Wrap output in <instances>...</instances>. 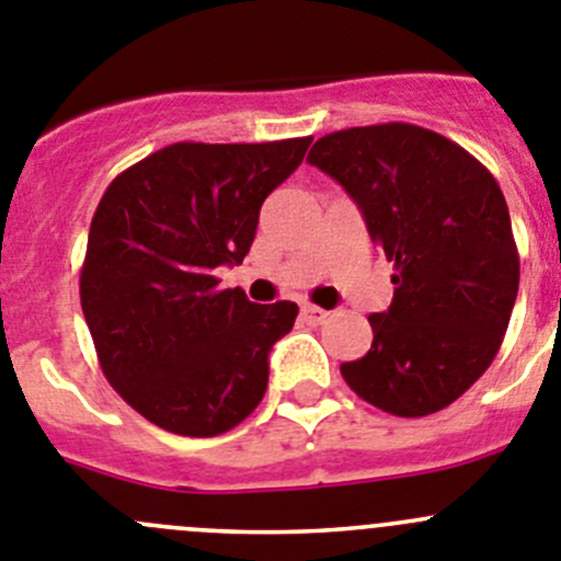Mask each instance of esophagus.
<instances>
[{
  "instance_id": "1",
  "label": "esophagus",
  "mask_w": 561,
  "mask_h": 561,
  "mask_svg": "<svg viewBox=\"0 0 561 561\" xmlns=\"http://www.w3.org/2000/svg\"><path fill=\"white\" fill-rule=\"evenodd\" d=\"M301 318H305L307 323H323L329 318V312L321 310V307H316V305H305L301 307Z\"/></svg>"
}]
</instances>
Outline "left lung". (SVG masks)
Listing matches in <instances>:
<instances>
[{
    "instance_id": "obj_1",
    "label": "left lung",
    "mask_w": 561,
    "mask_h": 561,
    "mask_svg": "<svg viewBox=\"0 0 561 561\" xmlns=\"http://www.w3.org/2000/svg\"><path fill=\"white\" fill-rule=\"evenodd\" d=\"M307 162L357 202L392 263V305L368 354L340 365L359 399L399 417L446 410L499 354L520 282L499 182L454 140L390 122L323 135Z\"/></svg>"
}]
</instances>
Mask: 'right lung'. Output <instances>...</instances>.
<instances>
[{"mask_svg": "<svg viewBox=\"0 0 561 561\" xmlns=\"http://www.w3.org/2000/svg\"><path fill=\"white\" fill-rule=\"evenodd\" d=\"M312 138L171 144L104 191L80 274L102 374L165 432L216 437L256 410L268 354L293 329V301L251 305L218 287L243 263L260 207L305 160Z\"/></svg>", "mask_w": 561, "mask_h": 561, "instance_id": "obj_1", "label": "right lung"}]
</instances>
